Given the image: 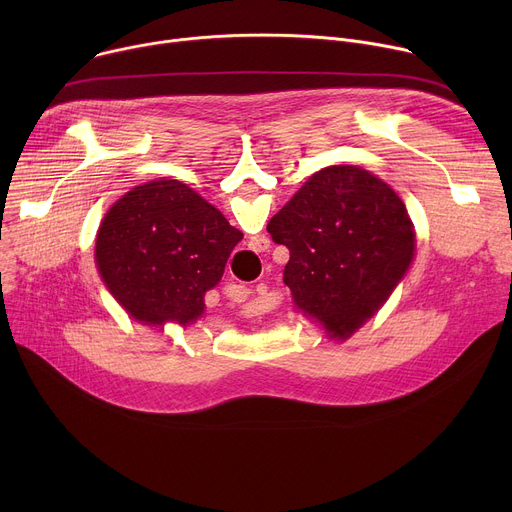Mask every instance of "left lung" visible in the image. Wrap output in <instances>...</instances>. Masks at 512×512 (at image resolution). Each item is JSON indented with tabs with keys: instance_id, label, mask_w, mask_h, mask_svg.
I'll list each match as a JSON object with an SVG mask.
<instances>
[{
	"instance_id": "obj_1",
	"label": "left lung",
	"mask_w": 512,
	"mask_h": 512,
	"mask_svg": "<svg viewBox=\"0 0 512 512\" xmlns=\"http://www.w3.org/2000/svg\"><path fill=\"white\" fill-rule=\"evenodd\" d=\"M289 249L283 281L296 306L348 338L403 279L413 223L389 184L356 166L316 172L267 225Z\"/></svg>"
}]
</instances>
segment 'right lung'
<instances>
[{"instance_id": "add662e5", "label": "right lung", "mask_w": 512, "mask_h": 512, "mask_svg": "<svg viewBox=\"0 0 512 512\" xmlns=\"http://www.w3.org/2000/svg\"><path fill=\"white\" fill-rule=\"evenodd\" d=\"M243 233L178 180L127 192L103 218L97 265L123 308L141 322L196 320Z\"/></svg>"}]
</instances>
